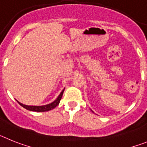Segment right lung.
Instances as JSON below:
<instances>
[{"label": "right lung", "mask_w": 147, "mask_h": 147, "mask_svg": "<svg viewBox=\"0 0 147 147\" xmlns=\"http://www.w3.org/2000/svg\"><path fill=\"white\" fill-rule=\"evenodd\" d=\"M63 91L64 89H63V91L61 92V94L59 95V96L58 97V98L56 99L55 101H53L52 103L49 104H47V105L44 106H27V105H24V104H22L21 103L18 102L19 104H20L21 107H23L24 108H25L26 109L29 111H33V112H47V111H49L51 109H54L59 104L60 100H61V98H62V95H63Z\"/></svg>", "instance_id": "obj_1"}]
</instances>
